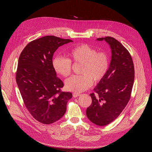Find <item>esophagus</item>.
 <instances>
[{
  "instance_id": "obj_1",
  "label": "esophagus",
  "mask_w": 152,
  "mask_h": 152,
  "mask_svg": "<svg viewBox=\"0 0 152 152\" xmlns=\"http://www.w3.org/2000/svg\"><path fill=\"white\" fill-rule=\"evenodd\" d=\"M79 96H80V94H77V93H74L73 94V97L74 98H76V97H79Z\"/></svg>"
}]
</instances>
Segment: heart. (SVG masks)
Here are the masks:
<instances>
[{"instance_id": "heart-1", "label": "heart", "mask_w": 152, "mask_h": 152, "mask_svg": "<svg viewBox=\"0 0 152 152\" xmlns=\"http://www.w3.org/2000/svg\"><path fill=\"white\" fill-rule=\"evenodd\" d=\"M70 59L76 63L82 64L80 73L74 75L66 81V88L75 93H82L88 89L93 84L100 82L106 76L110 67L107 54L97 50L88 45H80L72 49L69 53ZM55 71L60 75L67 77L72 71L70 59L56 56L52 61Z\"/></svg>"}]
</instances>
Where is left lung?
I'll return each instance as SVG.
<instances>
[{"label": "left lung", "mask_w": 152, "mask_h": 152, "mask_svg": "<svg viewBox=\"0 0 152 152\" xmlns=\"http://www.w3.org/2000/svg\"><path fill=\"white\" fill-rule=\"evenodd\" d=\"M110 46L111 60L105 77L90 94L91 105L86 114L94 124L103 126L115 120L121 114L131 98L134 82V66L131 54L113 37L99 38Z\"/></svg>", "instance_id": "left-lung-1"}]
</instances>
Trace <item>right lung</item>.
Segmentation results:
<instances>
[{
    "label": "right lung",
    "instance_id": "add662e5",
    "mask_svg": "<svg viewBox=\"0 0 152 152\" xmlns=\"http://www.w3.org/2000/svg\"><path fill=\"white\" fill-rule=\"evenodd\" d=\"M73 41L48 35L35 39L21 52L16 82L24 103L38 121L52 124L66 112L69 92H62V81L56 76L52 58L57 49Z\"/></svg>",
    "mask_w": 152,
    "mask_h": 152
}]
</instances>
